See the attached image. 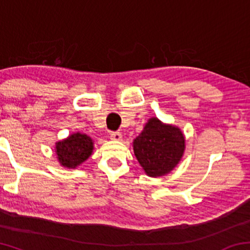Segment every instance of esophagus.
Here are the masks:
<instances>
[{
  "instance_id": "1",
  "label": "esophagus",
  "mask_w": 250,
  "mask_h": 250,
  "mask_svg": "<svg viewBox=\"0 0 250 250\" xmlns=\"http://www.w3.org/2000/svg\"><path fill=\"white\" fill-rule=\"evenodd\" d=\"M110 138L112 139V140H116V141H119L121 140V133L120 132H111L110 133Z\"/></svg>"
}]
</instances>
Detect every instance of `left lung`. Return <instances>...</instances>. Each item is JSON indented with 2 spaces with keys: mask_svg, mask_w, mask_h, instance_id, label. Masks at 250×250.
Returning a JSON list of instances; mask_svg holds the SVG:
<instances>
[{
  "mask_svg": "<svg viewBox=\"0 0 250 250\" xmlns=\"http://www.w3.org/2000/svg\"><path fill=\"white\" fill-rule=\"evenodd\" d=\"M185 138L177 126L151 118L133 140V151L146 175L158 177L174 168L183 156Z\"/></svg>",
  "mask_w": 250,
  "mask_h": 250,
  "instance_id": "left-lung-1",
  "label": "left lung"
}]
</instances>
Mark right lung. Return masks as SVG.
I'll list each match as a JSON object with an SVG mask.
<instances>
[{
    "label": "right lung",
    "instance_id": "add662e5",
    "mask_svg": "<svg viewBox=\"0 0 250 250\" xmlns=\"http://www.w3.org/2000/svg\"><path fill=\"white\" fill-rule=\"evenodd\" d=\"M94 141L83 133H73L56 143V154L62 167L75 168L84 162L92 153Z\"/></svg>",
    "mask_w": 250,
    "mask_h": 250
}]
</instances>
